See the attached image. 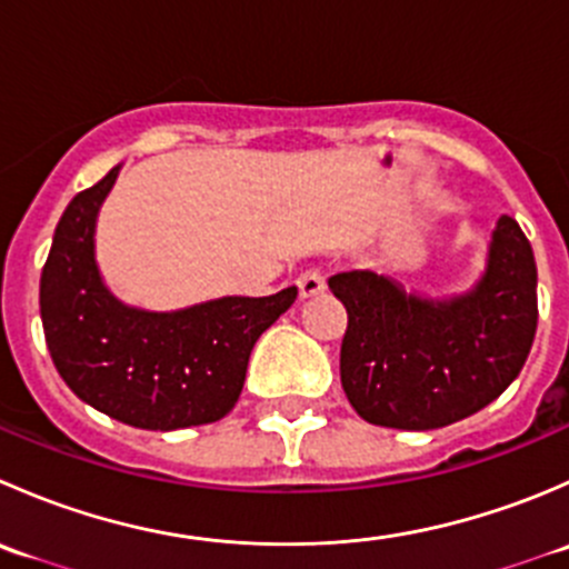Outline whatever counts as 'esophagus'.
Instances as JSON below:
<instances>
[{
  "mask_svg": "<svg viewBox=\"0 0 569 569\" xmlns=\"http://www.w3.org/2000/svg\"><path fill=\"white\" fill-rule=\"evenodd\" d=\"M325 274L319 272V269H306V272L297 278V289H300V297L302 300H311V297H317L325 291Z\"/></svg>",
  "mask_w": 569,
  "mask_h": 569,
  "instance_id": "34e87169",
  "label": "esophagus"
}]
</instances>
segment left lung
Here are the masks:
<instances>
[{
	"mask_svg": "<svg viewBox=\"0 0 569 569\" xmlns=\"http://www.w3.org/2000/svg\"><path fill=\"white\" fill-rule=\"evenodd\" d=\"M327 283L349 317L343 393L377 427L423 432L462 421L507 391L531 352L537 263L512 217L498 220L485 274L465 295H407L369 269Z\"/></svg>",
	"mask_w": 569,
	"mask_h": 569,
	"instance_id": "left-lung-1",
	"label": "left lung"
}]
</instances>
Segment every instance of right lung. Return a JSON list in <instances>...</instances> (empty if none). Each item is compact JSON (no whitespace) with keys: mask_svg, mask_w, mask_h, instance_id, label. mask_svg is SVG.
I'll list each match as a JSON object with an SVG mask.
<instances>
[{"mask_svg":"<svg viewBox=\"0 0 569 569\" xmlns=\"http://www.w3.org/2000/svg\"><path fill=\"white\" fill-rule=\"evenodd\" d=\"M120 164L79 192L57 222L40 274V319L57 371L84 405L137 429L220 421L242 393L258 336L297 300L220 297L181 311L120 302L96 263V217Z\"/></svg>","mask_w":569,"mask_h":569,"instance_id":"obj_1","label":"right lung"}]
</instances>
